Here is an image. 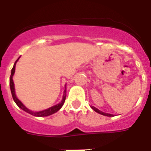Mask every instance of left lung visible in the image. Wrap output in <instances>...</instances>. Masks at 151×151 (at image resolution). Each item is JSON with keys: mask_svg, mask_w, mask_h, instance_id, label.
Instances as JSON below:
<instances>
[{"mask_svg": "<svg viewBox=\"0 0 151 151\" xmlns=\"http://www.w3.org/2000/svg\"><path fill=\"white\" fill-rule=\"evenodd\" d=\"M91 107H92V109H93V110L96 111V112L99 113V114H102V115H104V116H107V117H112V116H113V115L110 114H106V113L102 112V111H100L99 110H98V109L95 107V106H91Z\"/></svg>", "mask_w": 151, "mask_h": 151, "instance_id": "8db88e82", "label": "left lung"}]
</instances>
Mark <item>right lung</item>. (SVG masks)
<instances>
[{
  "label": "right lung",
  "instance_id": "obj_1",
  "mask_svg": "<svg viewBox=\"0 0 151 151\" xmlns=\"http://www.w3.org/2000/svg\"><path fill=\"white\" fill-rule=\"evenodd\" d=\"M19 59L15 61V64H14V66H13V68L12 69V73H11V76H10V88H11V92H12V98L15 101V103L17 104V106L19 108H21L22 110H23L26 112L29 113V114L34 115V116H37V117H46V116H49V115L52 114H54V113L57 112L58 110L60 109V108L63 106V105L64 102H65V99H66V89L64 91V94H63V99L59 104H57L55 106H53L52 107L48 108L47 110H42V111H38V112H33L31 110H28L26 106H25L23 104H22L21 102H20L19 99H17V97L15 96V87H14V82H13L12 80V77L14 75V73H15V63H17V61L19 60Z\"/></svg>",
  "mask_w": 151,
  "mask_h": 151
}]
</instances>
